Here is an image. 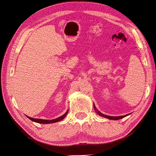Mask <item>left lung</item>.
<instances>
[{"mask_svg":"<svg viewBox=\"0 0 156 156\" xmlns=\"http://www.w3.org/2000/svg\"><path fill=\"white\" fill-rule=\"evenodd\" d=\"M94 110H95V111L96 112L97 114H98L100 116H102V117H104V118H106V119H110V120H119V119H123V118L127 116V115H129L130 114H128V115H124V116H108V115H105L104 114H103V113H101L100 111H99L97 108H96V106L94 104Z\"/></svg>","mask_w":156,"mask_h":156,"instance_id":"1","label":"left lung"}]
</instances>
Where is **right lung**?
<instances>
[{
	"instance_id": "add662e5",
	"label": "right lung",
	"mask_w": 156,
	"mask_h": 156,
	"mask_svg": "<svg viewBox=\"0 0 156 156\" xmlns=\"http://www.w3.org/2000/svg\"><path fill=\"white\" fill-rule=\"evenodd\" d=\"M68 112V110L66 112L65 114H64L63 115H62L60 117L56 118L55 119L53 120H44V119H33V118H31L30 116H27L28 119H29L30 120L34 122H37V123H39V124H52V123H55V122H57L59 121H61L62 120H63L64 118L66 117V116L67 115Z\"/></svg>"
}]
</instances>
